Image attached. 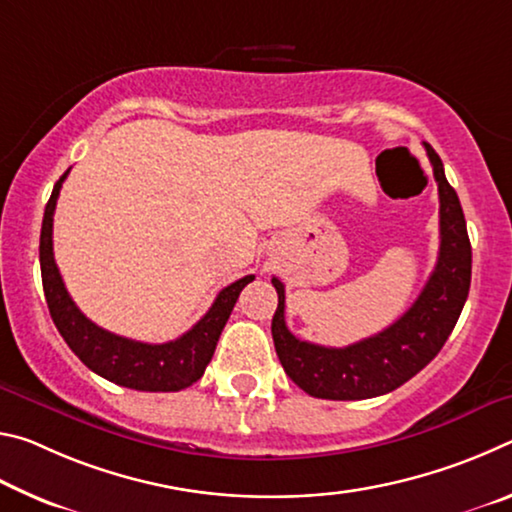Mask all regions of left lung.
Here are the masks:
<instances>
[{
    "instance_id": "1",
    "label": "left lung",
    "mask_w": 512,
    "mask_h": 512,
    "mask_svg": "<svg viewBox=\"0 0 512 512\" xmlns=\"http://www.w3.org/2000/svg\"><path fill=\"white\" fill-rule=\"evenodd\" d=\"M440 196V250L433 273L404 316L348 348L300 341L284 320V284L273 277L277 309L271 323L275 352L302 391L320 400H368L400 388L436 357L452 334L470 293L472 246L463 207L447 183L443 160L424 144Z\"/></svg>"
}]
</instances>
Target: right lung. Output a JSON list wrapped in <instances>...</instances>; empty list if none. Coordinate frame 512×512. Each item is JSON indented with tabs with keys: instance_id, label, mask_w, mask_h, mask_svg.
Masks as SVG:
<instances>
[{
	"instance_id": "obj_1",
	"label": "right lung",
	"mask_w": 512,
	"mask_h": 512,
	"mask_svg": "<svg viewBox=\"0 0 512 512\" xmlns=\"http://www.w3.org/2000/svg\"><path fill=\"white\" fill-rule=\"evenodd\" d=\"M67 173L69 169L54 185L40 232L42 289H45L49 314L54 318L60 336L69 345V350L92 372H97L108 381H115L119 386L151 393L183 391V388L192 386L194 381L203 377L207 363L212 361L216 341H219L223 327L228 323L230 311L235 307L241 289L248 282H253L255 275L241 277L230 287L221 289L210 311L176 341L160 345L142 343L124 339V336H117L108 329L94 325L69 298L54 259V241H51L54 212Z\"/></svg>"
}]
</instances>
